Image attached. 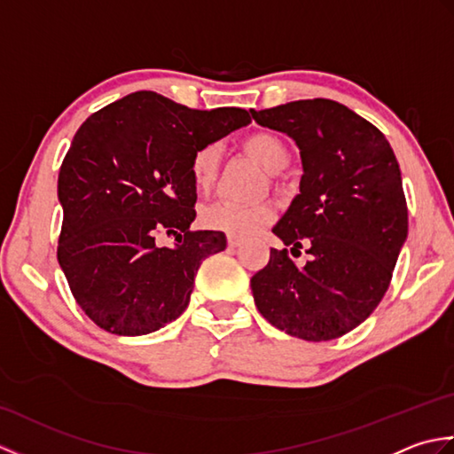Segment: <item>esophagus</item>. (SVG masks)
Segmentation results:
<instances>
[{
	"mask_svg": "<svg viewBox=\"0 0 454 454\" xmlns=\"http://www.w3.org/2000/svg\"><path fill=\"white\" fill-rule=\"evenodd\" d=\"M226 239H228V247H238L239 244H242V238H239V236H234V234H228L226 236Z\"/></svg>",
	"mask_w": 454,
	"mask_h": 454,
	"instance_id": "34e87169",
	"label": "esophagus"
}]
</instances>
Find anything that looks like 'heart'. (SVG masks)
Here are the masks:
<instances>
[{"label":"heart","mask_w":454,"mask_h":454,"mask_svg":"<svg viewBox=\"0 0 454 454\" xmlns=\"http://www.w3.org/2000/svg\"><path fill=\"white\" fill-rule=\"evenodd\" d=\"M244 148L262 163L269 173H277L288 166L291 152L281 137L269 130H257L244 138ZM220 169V148L216 144H205V146L192 152L189 161V171L192 183L199 189H210L215 185ZM275 210L267 202L257 205H239L234 200H216L210 202L200 210V224L216 232H226L234 236H254L273 220Z\"/></svg>","instance_id":"obj_1"}]
</instances>
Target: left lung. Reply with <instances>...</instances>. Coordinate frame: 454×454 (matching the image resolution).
<instances>
[{"mask_svg": "<svg viewBox=\"0 0 454 454\" xmlns=\"http://www.w3.org/2000/svg\"><path fill=\"white\" fill-rule=\"evenodd\" d=\"M301 148L302 179L273 232V249L252 277L257 310L269 324L306 341L335 340L364 322L382 301L408 236V205L398 160L384 134L332 99H302L252 111Z\"/></svg>", "mask_w": 454, "mask_h": 454, "instance_id": "obj_1", "label": "left lung"}]
</instances>
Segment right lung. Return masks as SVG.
Wrapping results in <instances>:
<instances>
[{"label": "right lung", "instance_id": "obj_1", "mask_svg": "<svg viewBox=\"0 0 454 454\" xmlns=\"http://www.w3.org/2000/svg\"><path fill=\"white\" fill-rule=\"evenodd\" d=\"M249 121L246 109L199 111L137 91L75 132L58 176L56 255L75 302L101 330L152 333L185 310L202 259L226 249L222 232L189 230L191 156ZM160 233L178 244L158 247Z\"/></svg>", "mask_w": 454, "mask_h": 454}]
</instances>
